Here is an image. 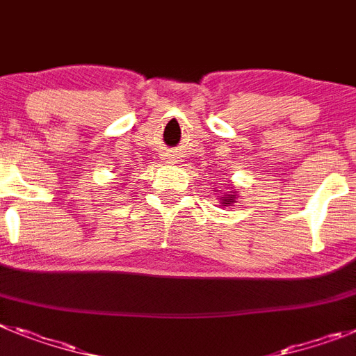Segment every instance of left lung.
I'll return each mask as SVG.
<instances>
[{
	"label": "left lung",
	"instance_id": "1",
	"mask_svg": "<svg viewBox=\"0 0 356 356\" xmlns=\"http://www.w3.org/2000/svg\"><path fill=\"white\" fill-rule=\"evenodd\" d=\"M225 190H227V188H225ZM218 191H222V190H218ZM236 199H238V191H234V188H233V190L225 191L224 195L220 197V204L222 206H233V204L236 202Z\"/></svg>",
	"mask_w": 356,
	"mask_h": 356
}]
</instances>
